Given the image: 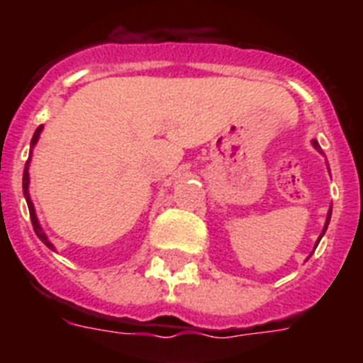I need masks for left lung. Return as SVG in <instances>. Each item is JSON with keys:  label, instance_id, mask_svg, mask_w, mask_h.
<instances>
[{"label": "left lung", "instance_id": "obj_1", "mask_svg": "<svg viewBox=\"0 0 363 363\" xmlns=\"http://www.w3.org/2000/svg\"><path fill=\"white\" fill-rule=\"evenodd\" d=\"M313 145H314V149L318 150L320 154H323V152H322V149H320V145H318V142H316V140H313ZM331 213H333V207H331V209H329V213H327L325 227H323V230H322V234H320V238H318V242H316V245H318V243H320V240H322V236H323V233H325V230H327V225H329V220H331Z\"/></svg>", "mask_w": 363, "mask_h": 363}]
</instances>
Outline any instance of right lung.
Segmentation results:
<instances>
[{
	"instance_id": "right-lung-1",
	"label": "right lung",
	"mask_w": 363,
	"mask_h": 363,
	"mask_svg": "<svg viewBox=\"0 0 363 363\" xmlns=\"http://www.w3.org/2000/svg\"><path fill=\"white\" fill-rule=\"evenodd\" d=\"M43 130V125H40L36 129V133H34V136H32V142H30V152L32 149H34V145L38 143V138H40V133ZM23 194H25V200H27V205H28V213H30V221H32V227H34V233L38 234V238L41 240V242L45 243V245L49 247V249H52L54 251V245L49 242V238L45 236L43 229H41V225L38 223V218H36V211H34V203H32L30 196H28V162L27 165H25V171H23Z\"/></svg>"
}]
</instances>
